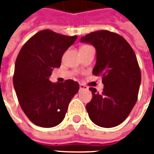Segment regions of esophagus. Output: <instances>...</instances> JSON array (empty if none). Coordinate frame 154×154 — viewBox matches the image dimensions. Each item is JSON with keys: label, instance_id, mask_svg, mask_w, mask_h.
I'll list each match as a JSON object with an SVG mask.
<instances>
[{"label": "esophagus", "instance_id": "1", "mask_svg": "<svg viewBox=\"0 0 154 154\" xmlns=\"http://www.w3.org/2000/svg\"><path fill=\"white\" fill-rule=\"evenodd\" d=\"M87 89V87H86L85 85H83V84H80V90H86Z\"/></svg>", "mask_w": 154, "mask_h": 154}]
</instances>
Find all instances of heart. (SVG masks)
<instances>
[{
	"instance_id": "obj_1",
	"label": "heart",
	"mask_w": 154,
	"mask_h": 154,
	"mask_svg": "<svg viewBox=\"0 0 154 154\" xmlns=\"http://www.w3.org/2000/svg\"><path fill=\"white\" fill-rule=\"evenodd\" d=\"M84 47H86V46H84Z\"/></svg>"
}]
</instances>
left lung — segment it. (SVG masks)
Returning <instances> with one entry per match:
<instances>
[{
	"label": "left lung",
	"instance_id": "left-lung-1",
	"mask_svg": "<svg viewBox=\"0 0 154 154\" xmlns=\"http://www.w3.org/2000/svg\"><path fill=\"white\" fill-rule=\"evenodd\" d=\"M80 42L96 49L92 74L101 76L103 84L102 94L89 88L92 98L86 104L88 116L99 127H116L127 118L137 101L141 75L136 56L122 36L105 30L89 33Z\"/></svg>",
	"mask_w": 154,
	"mask_h": 154
}]
</instances>
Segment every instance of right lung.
Masks as SVG:
<instances>
[{
    "mask_svg": "<svg viewBox=\"0 0 154 154\" xmlns=\"http://www.w3.org/2000/svg\"><path fill=\"white\" fill-rule=\"evenodd\" d=\"M76 39L77 36L43 30L27 41L17 56L13 79L15 92L25 114L39 127L60 124L71 99L79 92L76 81L52 83L49 79Z\"/></svg>",
    "mask_w": 154,
    "mask_h": 154,
    "instance_id": "right-lung-1",
    "label": "right lung"
}]
</instances>
